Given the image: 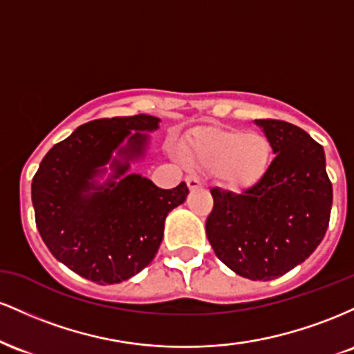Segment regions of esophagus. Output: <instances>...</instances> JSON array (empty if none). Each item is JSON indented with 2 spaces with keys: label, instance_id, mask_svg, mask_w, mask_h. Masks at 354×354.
Segmentation results:
<instances>
[{
  "label": "esophagus",
  "instance_id": "34e87169",
  "mask_svg": "<svg viewBox=\"0 0 354 354\" xmlns=\"http://www.w3.org/2000/svg\"><path fill=\"white\" fill-rule=\"evenodd\" d=\"M186 185H188V188H189V191H193V189H198L201 186V181L198 180L196 176H189V178H186Z\"/></svg>",
  "mask_w": 354,
  "mask_h": 354
}]
</instances>
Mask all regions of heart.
Wrapping results in <instances>:
<instances>
[{"label":"heart","mask_w":354,"mask_h":354,"mask_svg":"<svg viewBox=\"0 0 354 354\" xmlns=\"http://www.w3.org/2000/svg\"><path fill=\"white\" fill-rule=\"evenodd\" d=\"M183 160L216 173L230 189L250 188L270 169L273 148L263 133L208 126L191 131L180 146Z\"/></svg>","instance_id":"b5f03b06"}]
</instances>
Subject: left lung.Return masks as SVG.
I'll return each mask as SVG.
<instances>
[{"instance_id": "left-lung-1", "label": "left lung", "mask_w": 354, "mask_h": 354, "mask_svg": "<svg viewBox=\"0 0 354 354\" xmlns=\"http://www.w3.org/2000/svg\"><path fill=\"white\" fill-rule=\"evenodd\" d=\"M254 123L270 140L274 160L241 194L211 189L206 236L234 273L270 281L301 265L323 241L333 188L323 146L304 129L279 120Z\"/></svg>"}]
</instances>
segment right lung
Segmentation results:
<instances>
[{
    "instance_id": "right-lung-1",
    "label": "right lung",
    "mask_w": 354,
    "mask_h": 354,
    "mask_svg": "<svg viewBox=\"0 0 354 354\" xmlns=\"http://www.w3.org/2000/svg\"><path fill=\"white\" fill-rule=\"evenodd\" d=\"M160 121L136 115L81 124L53 146L35 174L31 200L44 245L89 281L121 283L148 266L166 216L188 196L186 183L161 189L129 173Z\"/></svg>"
}]
</instances>
